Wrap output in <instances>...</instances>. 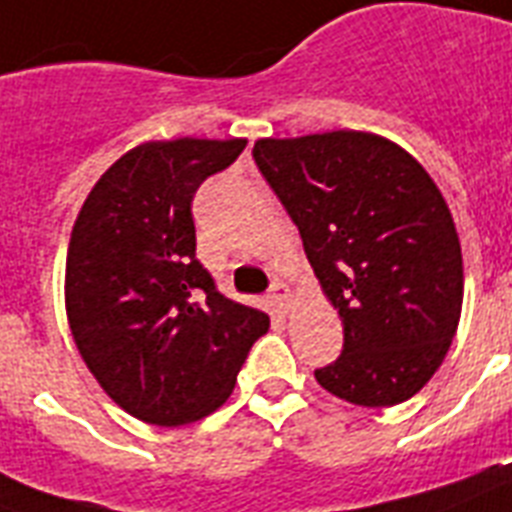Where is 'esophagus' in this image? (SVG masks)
I'll list each match as a JSON object with an SVG mask.
<instances>
[{
  "instance_id": "esophagus-1",
  "label": "esophagus",
  "mask_w": 512,
  "mask_h": 512,
  "mask_svg": "<svg viewBox=\"0 0 512 512\" xmlns=\"http://www.w3.org/2000/svg\"><path fill=\"white\" fill-rule=\"evenodd\" d=\"M269 298L274 301V306L282 308V311H287V308H290V287H287L285 282H274Z\"/></svg>"
}]
</instances>
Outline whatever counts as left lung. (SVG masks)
Returning <instances> with one entry per match:
<instances>
[{"label":"left lung","mask_w":512,"mask_h":512,"mask_svg":"<svg viewBox=\"0 0 512 512\" xmlns=\"http://www.w3.org/2000/svg\"><path fill=\"white\" fill-rule=\"evenodd\" d=\"M253 159L340 314L345 345L316 382L366 408L413 398L445 361L463 308V253L437 183L366 130L259 138Z\"/></svg>","instance_id":"obj_1"}]
</instances>
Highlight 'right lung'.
I'll return each mask as SVG.
<instances>
[{"mask_svg": "<svg viewBox=\"0 0 512 512\" xmlns=\"http://www.w3.org/2000/svg\"><path fill=\"white\" fill-rule=\"evenodd\" d=\"M246 138L146 141L122 154L75 217L65 311L101 390L143 424L201 421L230 398L269 314L217 293L196 261L193 193Z\"/></svg>", "mask_w": 512, "mask_h": 512, "instance_id": "right-lung-1", "label": "right lung"}]
</instances>
